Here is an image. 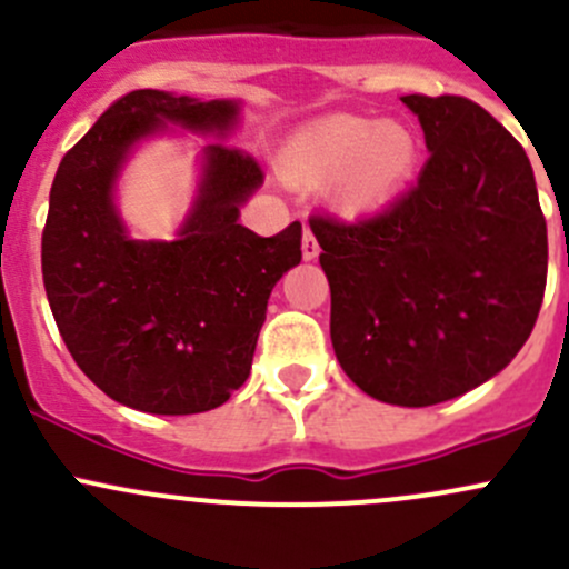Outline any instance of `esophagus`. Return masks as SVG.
I'll return each mask as SVG.
<instances>
[{
    "instance_id": "esophagus-1",
    "label": "esophagus",
    "mask_w": 569,
    "mask_h": 569,
    "mask_svg": "<svg viewBox=\"0 0 569 569\" xmlns=\"http://www.w3.org/2000/svg\"><path fill=\"white\" fill-rule=\"evenodd\" d=\"M317 256H319V242L317 237L306 228V233H302V258H306V261H313Z\"/></svg>"
}]
</instances>
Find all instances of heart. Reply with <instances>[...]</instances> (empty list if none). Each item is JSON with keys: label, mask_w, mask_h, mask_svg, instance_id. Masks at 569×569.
<instances>
[{"label": "heart", "mask_w": 569, "mask_h": 569, "mask_svg": "<svg viewBox=\"0 0 569 569\" xmlns=\"http://www.w3.org/2000/svg\"><path fill=\"white\" fill-rule=\"evenodd\" d=\"M418 146L401 123L336 114L297 137L291 170L308 181H325L343 170L336 200L347 211H369L388 203L416 168Z\"/></svg>", "instance_id": "obj_1"}]
</instances>
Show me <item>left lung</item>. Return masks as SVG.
<instances>
[{
    "mask_svg": "<svg viewBox=\"0 0 569 569\" xmlns=\"http://www.w3.org/2000/svg\"><path fill=\"white\" fill-rule=\"evenodd\" d=\"M429 159L416 187L360 220L311 214L330 283V338L349 380L429 407L481 386L545 297L548 228L523 146L462 96H405Z\"/></svg>",
    "mask_w": 569,
    "mask_h": 569,
    "instance_id": "1",
    "label": "left lung"
}]
</instances>
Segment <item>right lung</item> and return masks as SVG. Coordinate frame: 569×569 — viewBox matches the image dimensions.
<instances>
[{
    "instance_id": "right-lung-1",
    "label": "right lung",
    "mask_w": 569,
    "mask_h": 569,
    "mask_svg": "<svg viewBox=\"0 0 569 569\" xmlns=\"http://www.w3.org/2000/svg\"><path fill=\"white\" fill-rule=\"evenodd\" d=\"M233 101L131 90L62 157L40 263L57 330L109 399L157 416L220 407L248 380L267 300L302 258V226L274 237L239 226L263 170L237 146H206V178L181 239L134 242L112 206L126 153L162 120L222 131Z\"/></svg>"
}]
</instances>
